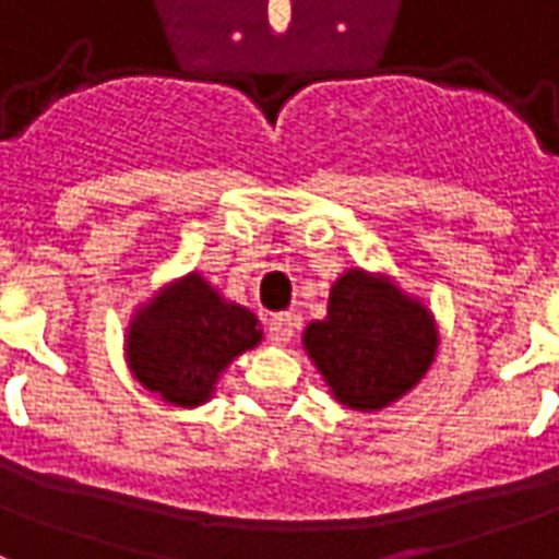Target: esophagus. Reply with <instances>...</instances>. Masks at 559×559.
<instances>
[{"mask_svg":"<svg viewBox=\"0 0 559 559\" xmlns=\"http://www.w3.org/2000/svg\"><path fill=\"white\" fill-rule=\"evenodd\" d=\"M296 333V316L293 313H275L270 316V340L275 345H289Z\"/></svg>","mask_w":559,"mask_h":559,"instance_id":"esophagus-1","label":"esophagus"}]
</instances>
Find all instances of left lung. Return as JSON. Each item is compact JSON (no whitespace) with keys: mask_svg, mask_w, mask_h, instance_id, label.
Returning <instances> with one entry per match:
<instances>
[{"mask_svg":"<svg viewBox=\"0 0 559 559\" xmlns=\"http://www.w3.org/2000/svg\"><path fill=\"white\" fill-rule=\"evenodd\" d=\"M301 345L336 403L382 412L424 380L441 333L424 298L389 272L350 266L333 281L328 316L307 324Z\"/></svg>","mask_w":559,"mask_h":559,"instance_id":"1","label":"left lung"}]
</instances>
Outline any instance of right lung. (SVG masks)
Here are the masks:
<instances>
[{"label": "right lung", "mask_w": 559, "mask_h": 559, "mask_svg": "<svg viewBox=\"0 0 559 559\" xmlns=\"http://www.w3.org/2000/svg\"><path fill=\"white\" fill-rule=\"evenodd\" d=\"M261 340V322L249 307L223 296L202 272H188L135 307L124 331V362L151 394L197 408L214 397L226 368Z\"/></svg>", "instance_id": "obj_1"}]
</instances>
